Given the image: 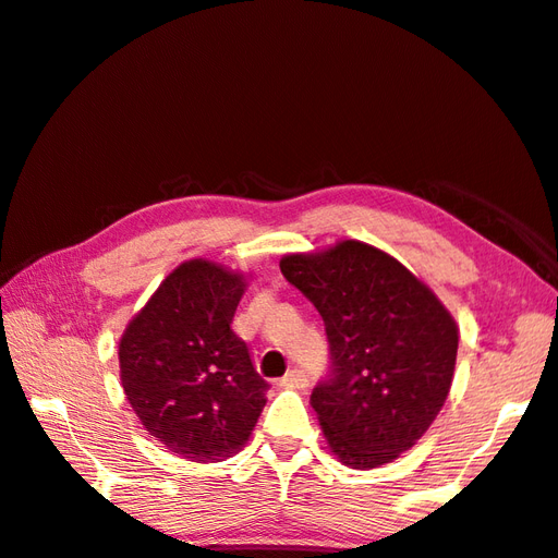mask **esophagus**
I'll list each match as a JSON object with an SVG mask.
<instances>
[{
    "instance_id": "34e87169",
    "label": "esophagus",
    "mask_w": 558,
    "mask_h": 558,
    "mask_svg": "<svg viewBox=\"0 0 558 558\" xmlns=\"http://www.w3.org/2000/svg\"><path fill=\"white\" fill-rule=\"evenodd\" d=\"M281 386L283 388H306L308 386V374L293 366V369H289L287 376L281 378Z\"/></svg>"
}]
</instances>
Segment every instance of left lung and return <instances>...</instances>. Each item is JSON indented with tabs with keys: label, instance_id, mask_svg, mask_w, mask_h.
I'll return each mask as SVG.
<instances>
[{
	"label": "left lung",
	"instance_id": "8db88e82",
	"mask_svg": "<svg viewBox=\"0 0 558 558\" xmlns=\"http://www.w3.org/2000/svg\"><path fill=\"white\" fill-rule=\"evenodd\" d=\"M279 267L325 323L330 369L311 405L330 449L352 469L388 464L427 433L447 401L454 320L401 262L356 240L320 255H287Z\"/></svg>",
	"mask_w": 558,
	"mask_h": 558
}]
</instances>
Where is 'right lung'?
I'll list each match as a JSON object with an SVG mask.
<instances>
[{
	"instance_id": "1",
	"label": "right lung",
	"mask_w": 558,
	"mask_h": 558,
	"mask_svg": "<svg viewBox=\"0 0 558 558\" xmlns=\"http://www.w3.org/2000/svg\"><path fill=\"white\" fill-rule=\"evenodd\" d=\"M243 277L192 259L167 277L125 328L121 384L153 437L182 459L208 464L247 442L269 384L238 338Z\"/></svg>"
}]
</instances>
